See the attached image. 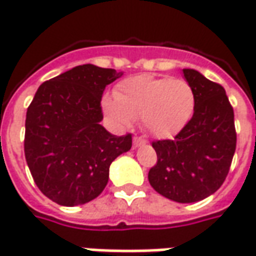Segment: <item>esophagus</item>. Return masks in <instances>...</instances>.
Segmentation results:
<instances>
[{
  "mask_svg": "<svg viewBox=\"0 0 256 256\" xmlns=\"http://www.w3.org/2000/svg\"><path fill=\"white\" fill-rule=\"evenodd\" d=\"M146 144V140L142 139V138H134V148H139V146H143Z\"/></svg>",
  "mask_w": 256,
  "mask_h": 256,
  "instance_id": "esophagus-1",
  "label": "esophagus"
}]
</instances>
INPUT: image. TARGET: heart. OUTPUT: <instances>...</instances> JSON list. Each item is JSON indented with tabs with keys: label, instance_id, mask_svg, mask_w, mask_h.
Segmentation results:
<instances>
[{
	"label": "heart",
	"instance_id": "obj_1",
	"mask_svg": "<svg viewBox=\"0 0 256 256\" xmlns=\"http://www.w3.org/2000/svg\"><path fill=\"white\" fill-rule=\"evenodd\" d=\"M102 108L117 126L125 128L140 118L150 135L172 138L193 117L196 95L183 80L143 74L120 82L114 96L103 98Z\"/></svg>",
	"mask_w": 256,
	"mask_h": 256
}]
</instances>
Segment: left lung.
Here are the masks:
<instances>
[{
	"instance_id": "obj_1",
	"label": "left lung",
	"mask_w": 256,
	"mask_h": 256,
	"mask_svg": "<svg viewBox=\"0 0 256 256\" xmlns=\"http://www.w3.org/2000/svg\"><path fill=\"white\" fill-rule=\"evenodd\" d=\"M193 88V117L174 139L153 142L157 164L148 182L158 194L182 204L214 194L228 176L236 152L234 113L222 85L183 68Z\"/></svg>"
}]
</instances>
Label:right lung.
<instances>
[{"instance_id": "add662e5", "label": "right lung", "mask_w": 256, "mask_h": 256, "mask_svg": "<svg viewBox=\"0 0 256 256\" xmlns=\"http://www.w3.org/2000/svg\"><path fill=\"white\" fill-rule=\"evenodd\" d=\"M121 76L90 63L76 66L40 85L27 108V166L38 189L59 206L96 198L110 164L131 148L132 135L116 136L100 125L103 90Z\"/></svg>"}]
</instances>
